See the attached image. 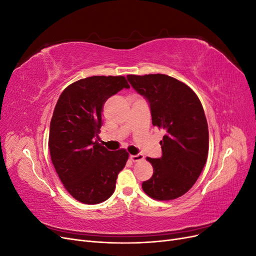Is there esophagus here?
Here are the masks:
<instances>
[{"instance_id": "34e87169", "label": "esophagus", "mask_w": 256, "mask_h": 256, "mask_svg": "<svg viewBox=\"0 0 256 256\" xmlns=\"http://www.w3.org/2000/svg\"><path fill=\"white\" fill-rule=\"evenodd\" d=\"M130 159L134 162L136 161H141L144 159V154H130Z\"/></svg>"}]
</instances>
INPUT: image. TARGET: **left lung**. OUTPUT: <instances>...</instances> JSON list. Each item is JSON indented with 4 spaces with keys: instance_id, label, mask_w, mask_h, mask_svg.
Here are the masks:
<instances>
[{
    "instance_id": "8db88e82",
    "label": "left lung",
    "mask_w": 256,
    "mask_h": 256,
    "mask_svg": "<svg viewBox=\"0 0 256 256\" xmlns=\"http://www.w3.org/2000/svg\"><path fill=\"white\" fill-rule=\"evenodd\" d=\"M127 79L150 104L152 125L166 130L162 156L147 158L154 174L142 188L154 200L180 198L196 184L207 160L209 134L202 104L188 85L166 74H129Z\"/></svg>"
}]
</instances>
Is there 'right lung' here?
Returning a JSON list of instances; mask_svg holds the SVG:
<instances>
[{
  "mask_svg": "<svg viewBox=\"0 0 256 256\" xmlns=\"http://www.w3.org/2000/svg\"><path fill=\"white\" fill-rule=\"evenodd\" d=\"M129 88L122 76H94L69 85L58 100L50 122L51 160L66 190L81 203L109 198L126 166L125 150L111 152L96 138L106 99Z\"/></svg>",
  "mask_w": 256,
  "mask_h": 256,
  "instance_id": "1",
  "label": "right lung"
}]
</instances>
